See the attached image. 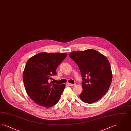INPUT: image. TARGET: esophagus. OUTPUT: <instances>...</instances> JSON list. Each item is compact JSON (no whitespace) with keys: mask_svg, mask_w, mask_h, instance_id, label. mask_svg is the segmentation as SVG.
Listing matches in <instances>:
<instances>
[{"mask_svg":"<svg viewBox=\"0 0 131 131\" xmlns=\"http://www.w3.org/2000/svg\"><path fill=\"white\" fill-rule=\"evenodd\" d=\"M67 84H68V85H69V86H74V85H75V84H72V83H68Z\"/></svg>","mask_w":131,"mask_h":131,"instance_id":"34e87169","label":"esophagus"}]
</instances>
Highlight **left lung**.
Instances as JSON below:
<instances>
[{
  "mask_svg": "<svg viewBox=\"0 0 131 131\" xmlns=\"http://www.w3.org/2000/svg\"><path fill=\"white\" fill-rule=\"evenodd\" d=\"M69 56L76 64L82 78L81 100L92 104L100 99L108 91L112 81L110 63L106 56L97 50L73 51Z\"/></svg>",
  "mask_w": 131,
  "mask_h": 131,
  "instance_id": "1",
  "label": "left lung"
}]
</instances>
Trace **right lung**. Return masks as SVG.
<instances>
[{"instance_id": "add662e5", "label": "right lung", "mask_w": 131, "mask_h": 131, "mask_svg": "<svg viewBox=\"0 0 131 131\" xmlns=\"http://www.w3.org/2000/svg\"><path fill=\"white\" fill-rule=\"evenodd\" d=\"M66 56V53L41 52L27 61L23 77L24 85L28 96L38 105L49 107L59 100L65 85L49 80L56 75V69Z\"/></svg>"}]
</instances>
